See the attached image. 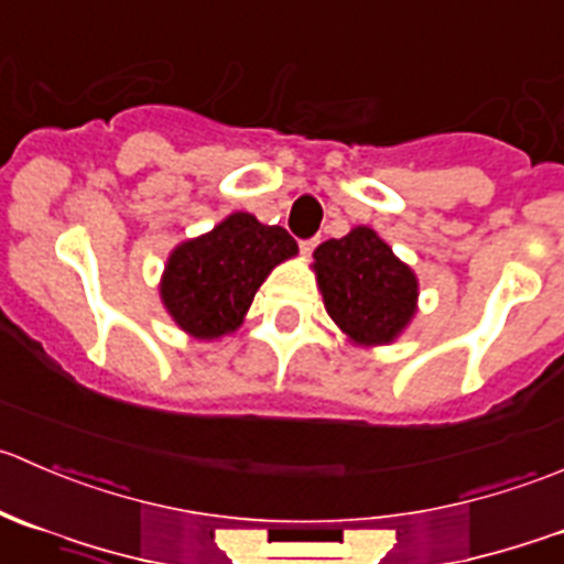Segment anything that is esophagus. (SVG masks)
<instances>
[{
  "instance_id": "esophagus-1",
  "label": "esophagus",
  "mask_w": 564,
  "mask_h": 564,
  "mask_svg": "<svg viewBox=\"0 0 564 564\" xmlns=\"http://www.w3.org/2000/svg\"><path fill=\"white\" fill-rule=\"evenodd\" d=\"M316 246H318V237H311V240H300V250H303V256L314 253Z\"/></svg>"
}]
</instances>
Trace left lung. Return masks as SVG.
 <instances>
[{
    "mask_svg": "<svg viewBox=\"0 0 564 564\" xmlns=\"http://www.w3.org/2000/svg\"><path fill=\"white\" fill-rule=\"evenodd\" d=\"M314 272L324 308L351 344H392L417 311V278L368 226L322 242Z\"/></svg>",
    "mask_w": 564,
    "mask_h": 564,
    "instance_id": "1",
    "label": "left lung"
}]
</instances>
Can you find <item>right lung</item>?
Returning a JSON list of instances; mask_svg holds the SVG:
<instances>
[{"label":"right lung","instance_id":"add662e5","mask_svg":"<svg viewBox=\"0 0 564 564\" xmlns=\"http://www.w3.org/2000/svg\"><path fill=\"white\" fill-rule=\"evenodd\" d=\"M297 256V242L281 226H264L235 213L213 231L172 250L163 270L161 300L176 327L198 340L235 333L264 278Z\"/></svg>","mask_w":564,"mask_h":564}]
</instances>
